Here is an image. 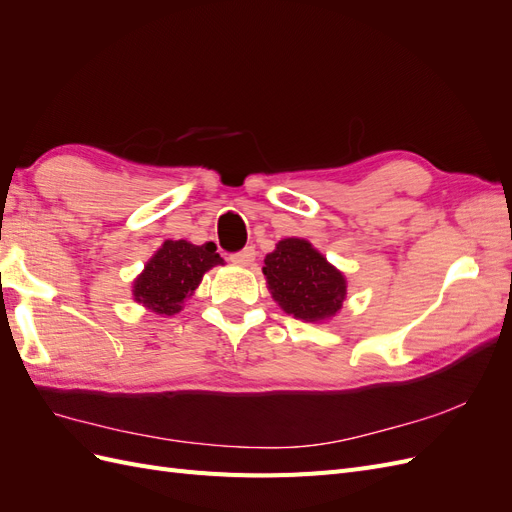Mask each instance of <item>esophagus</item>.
Here are the masks:
<instances>
[{
    "label": "esophagus",
    "mask_w": 512,
    "mask_h": 512,
    "mask_svg": "<svg viewBox=\"0 0 512 512\" xmlns=\"http://www.w3.org/2000/svg\"><path fill=\"white\" fill-rule=\"evenodd\" d=\"M254 258H256V250H254L252 245L250 247H243L241 252L230 254V262H235V265H239V267H250L252 262H254Z\"/></svg>",
    "instance_id": "obj_1"
}]
</instances>
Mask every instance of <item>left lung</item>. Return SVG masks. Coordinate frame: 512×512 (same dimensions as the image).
Masks as SVG:
<instances>
[{"mask_svg":"<svg viewBox=\"0 0 512 512\" xmlns=\"http://www.w3.org/2000/svg\"><path fill=\"white\" fill-rule=\"evenodd\" d=\"M262 273L273 299L301 320L335 316L346 299V280L303 239H284L265 258Z\"/></svg>","mask_w":512,"mask_h":512,"instance_id":"left-lung-1","label":"left lung"}]
</instances>
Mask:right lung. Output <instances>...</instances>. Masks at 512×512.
Instances as JSON below:
<instances>
[{"mask_svg": "<svg viewBox=\"0 0 512 512\" xmlns=\"http://www.w3.org/2000/svg\"><path fill=\"white\" fill-rule=\"evenodd\" d=\"M215 243L192 245L188 241H164L145 271L134 282V299L156 314L173 316L203 280L205 271L222 265Z\"/></svg>", "mask_w": 512, "mask_h": 512, "instance_id": "obj_1", "label": "right lung"}]
</instances>
